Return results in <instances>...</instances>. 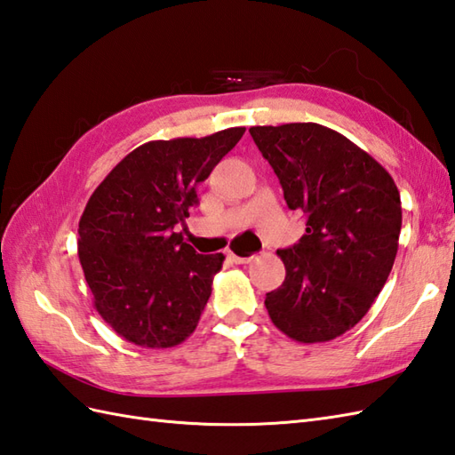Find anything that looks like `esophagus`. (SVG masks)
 Returning <instances> with one entry per match:
<instances>
[{"mask_svg":"<svg viewBox=\"0 0 455 455\" xmlns=\"http://www.w3.org/2000/svg\"><path fill=\"white\" fill-rule=\"evenodd\" d=\"M227 256H228L230 262H235V264H250V262H252V256H238V254L233 252V250H228Z\"/></svg>","mask_w":455,"mask_h":455,"instance_id":"34e87169","label":"esophagus"}]
</instances>
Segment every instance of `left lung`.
Segmentation results:
<instances>
[{"instance_id":"8db88e82","label":"left lung","mask_w":455,"mask_h":455,"mask_svg":"<svg viewBox=\"0 0 455 455\" xmlns=\"http://www.w3.org/2000/svg\"><path fill=\"white\" fill-rule=\"evenodd\" d=\"M287 207L307 215L297 244L277 250L285 279L266 295L272 323L297 342L334 340L370 311L397 256L401 196L389 172L316 123L252 127Z\"/></svg>"}]
</instances>
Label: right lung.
<instances>
[{
	"label": "right lung",
	"instance_id": "1",
	"mask_svg": "<svg viewBox=\"0 0 455 455\" xmlns=\"http://www.w3.org/2000/svg\"><path fill=\"white\" fill-rule=\"evenodd\" d=\"M244 131L150 140L92 193L78 228L80 264L93 307L127 342L160 350L196 331L225 256L197 254L173 227Z\"/></svg>",
	"mask_w": 455,
	"mask_h": 455
}]
</instances>
